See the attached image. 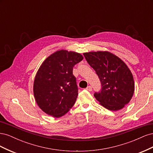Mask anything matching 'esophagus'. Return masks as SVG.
<instances>
[{
	"label": "esophagus",
	"instance_id": "1",
	"mask_svg": "<svg viewBox=\"0 0 153 153\" xmlns=\"http://www.w3.org/2000/svg\"><path fill=\"white\" fill-rule=\"evenodd\" d=\"M86 89L87 91H92V88L91 86H87V88H86Z\"/></svg>",
	"mask_w": 153,
	"mask_h": 153
}]
</instances>
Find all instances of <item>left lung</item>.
Instances as JSON below:
<instances>
[{"label":"left lung","instance_id":"obj_1","mask_svg":"<svg viewBox=\"0 0 153 153\" xmlns=\"http://www.w3.org/2000/svg\"><path fill=\"white\" fill-rule=\"evenodd\" d=\"M84 55L101 82V91L94 94L96 99L110 110L122 109L135 91L133 76L126 64L108 52H91Z\"/></svg>","mask_w":153,"mask_h":153}]
</instances>
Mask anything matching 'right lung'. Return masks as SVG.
<instances>
[{
    "label": "right lung",
    "instance_id": "add662e5",
    "mask_svg": "<svg viewBox=\"0 0 153 153\" xmlns=\"http://www.w3.org/2000/svg\"><path fill=\"white\" fill-rule=\"evenodd\" d=\"M83 59L80 53L61 50L41 64L35 76L33 91L37 104L44 112L60 117L72 108L78 90L73 69Z\"/></svg>",
    "mask_w": 153,
    "mask_h": 153
}]
</instances>
